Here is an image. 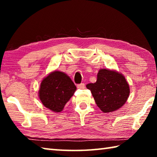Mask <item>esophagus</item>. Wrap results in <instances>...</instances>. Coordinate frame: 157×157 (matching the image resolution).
<instances>
[{
  "label": "esophagus",
  "mask_w": 157,
  "mask_h": 157,
  "mask_svg": "<svg viewBox=\"0 0 157 157\" xmlns=\"http://www.w3.org/2000/svg\"><path fill=\"white\" fill-rule=\"evenodd\" d=\"M78 89H84L85 88V85L84 83H81V84H78V86H77Z\"/></svg>",
  "instance_id": "34e87169"
}]
</instances>
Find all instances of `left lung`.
<instances>
[{
  "instance_id": "left-lung-1",
  "label": "left lung",
  "mask_w": 157,
  "mask_h": 157,
  "mask_svg": "<svg viewBox=\"0 0 157 157\" xmlns=\"http://www.w3.org/2000/svg\"><path fill=\"white\" fill-rule=\"evenodd\" d=\"M86 88L104 113L113 112L123 107L130 93L129 84L123 75L105 68L98 71L96 82L88 84Z\"/></svg>"
}]
</instances>
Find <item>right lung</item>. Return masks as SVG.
<instances>
[{
    "mask_svg": "<svg viewBox=\"0 0 157 157\" xmlns=\"http://www.w3.org/2000/svg\"><path fill=\"white\" fill-rule=\"evenodd\" d=\"M76 86L66 73L53 71L42 80L39 97L45 107L54 112H61L76 91Z\"/></svg>",
    "mask_w": 157,
    "mask_h": 157,
    "instance_id": "1",
    "label": "right lung"
}]
</instances>
